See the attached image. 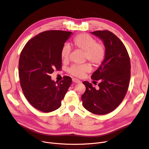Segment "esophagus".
I'll use <instances>...</instances> for the list:
<instances>
[{"label": "esophagus", "instance_id": "obj_1", "mask_svg": "<svg viewBox=\"0 0 149 149\" xmlns=\"http://www.w3.org/2000/svg\"><path fill=\"white\" fill-rule=\"evenodd\" d=\"M72 81H73V83H80V81L78 80L77 78H72Z\"/></svg>", "mask_w": 149, "mask_h": 149}]
</instances>
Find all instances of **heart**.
<instances>
[{
    "label": "heart",
    "instance_id": "1",
    "mask_svg": "<svg viewBox=\"0 0 149 149\" xmlns=\"http://www.w3.org/2000/svg\"><path fill=\"white\" fill-rule=\"evenodd\" d=\"M72 45L75 48L83 52L84 60H87L94 67L98 68L103 63L107 54L105 46L102 42H96L93 37L86 33L78 35L73 39ZM71 48L68 44H65L62 47L60 55L63 61L68 60ZM91 69L90 65L84 63L71 66L68 72L73 76L82 77L86 73L90 72Z\"/></svg>",
    "mask_w": 149,
    "mask_h": 149
}]
</instances>
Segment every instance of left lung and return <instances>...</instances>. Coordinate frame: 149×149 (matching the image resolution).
<instances>
[{
    "label": "left lung",
    "instance_id": "8db88e82",
    "mask_svg": "<svg viewBox=\"0 0 149 149\" xmlns=\"http://www.w3.org/2000/svg\"><path fill=\"white\" fill-rule=\"evenodd\" d=\"M92 33L103 41L107 54L103 63L91 77L95 81L100 80L99 88L83 81L86 91L81 100L87 111L103 115L112 112L123 100L130 84L131 62L123 43L113 33L105 30Z\"/></svg>",
    "mask_w": 149,
    "mask_h": 149
}]
</instances>
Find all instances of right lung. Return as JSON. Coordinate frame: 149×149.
I'll use <instances>...</instances> for the list:
<instances>
[{
	"label": "right lung",
	"instance_id": "obj_1",
	"mask_svg": "<svg viewBox=\"0 0 149 149\" xmlns=\"http://www.w3.org/2000/svg\"><path fill=\"white\" fill-rule=\"evenodd\" d=\"M72 32L47 31L35 36L26 44L18 63L19 82L28 102L39 111L49 113L61 105L72 83L65 76L59 83L52 80L50 74L61 70V49Z\"/></svg>",
	"mask_w": 149,
	"mask_h": 149
}]
</instances>
